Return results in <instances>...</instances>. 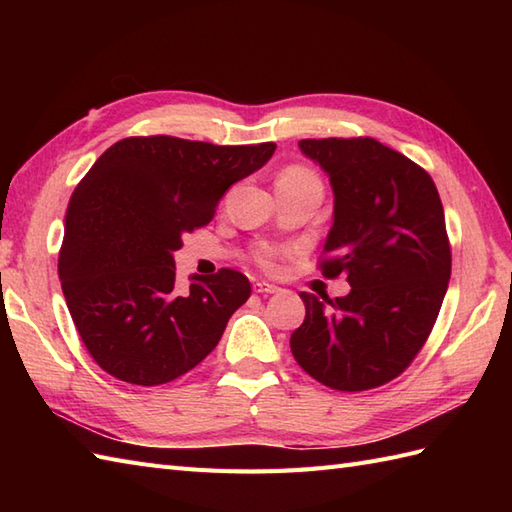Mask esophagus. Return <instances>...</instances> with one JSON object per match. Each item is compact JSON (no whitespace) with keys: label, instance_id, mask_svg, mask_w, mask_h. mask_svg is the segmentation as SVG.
<instances>
[{"label":"esophagus","instance_id":"34e87169","mask_svg":"<svg viewBox=\"0 0 512 512\" xmlns=\"http://www.w3.org/2000/svg\"><path fill=\"white\" fill-rule=\"evenodd\" d=\"M255 292H259V295H275V292H279V286L275 284H268V281H255Z\"/></svg>","mask_w":512,"mask_h":512}]
</instances>
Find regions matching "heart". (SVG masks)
<instances>
[{
  "mask_svg": "<svg viewBox=\"0 0 512 512\" xmlns=\"http://www.w3.org/2000/svg\"><path fill=\"white\" fill-rule=\"evenodd\" d=\"M279 180H290V182H317V184H321L319 178H317V173L306 169V167H301V165H292V167L284 169V173H281ZM255 259H257V264H262L264 268H273V266H275V259H277V250H275V248H268V246H262V248H259L257 253H255Z\"/></svg>",
  "mask_w": 512,
  "mask_h": 512,
  "instance_id": "1",
  "label": "heart"
}]
</instances>
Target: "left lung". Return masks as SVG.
Instances as JSON below:
<instances>
[{"instance_id":"left-lung-1","label":"left lung","mask_w":512,"mask_h":512,"mask_svg":"<svg viewBox=\"0 0 512 512\" xmlns=\"http://www.w3.org/2000/svg\"><path fill=\"white\" fill-rule=\"evenodd\" d=\"M301 151L330 176L334 222L321 273L350 295L301 292L306 319L290 350L330 389L389 383L429 339L451 277L444 209L431 176L374 138H306Z\"/></svg>"}]
</instances>
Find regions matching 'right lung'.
<instances>
[{
  "instance_id": "add662e5",
  "label": "right lung",
  "mask_w": 512,
  "mask_h": 512,
  "mask_svg": "<svg viewBox=\"0 0 512 512\" xmlns=\"http://www.w3.org/2000/svg\"><path fill=\"white\" fill-rule=\"evenodd\" d=\"M275 147L132 136L114 143L76 184L59 279L76 330L107 374L165 385L215 350L231 314L250 297V281L222 268L193 275L180 292L173 253Z\"/></svg>"
}]
</instances>
